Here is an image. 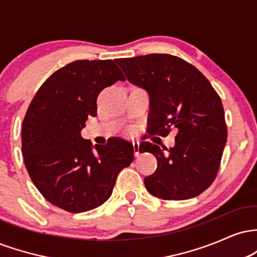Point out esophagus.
<instances>
[{
    "instance_id": "1",
    "label": "esophagus",
    "mask_w": 257,
    "mask_h": 257,
    "mask_svg": "<svg viewBox=\"0 0 257 257\" xmlns=\"http://www.w3.org/2000/svg\"><path fill=\"white\" fill-rule=\"evenodd\" d=\"M133 149H134L135 157H139V156H140V144H139L138 141L133 143Z\"/></svg>"
}]
</instances>
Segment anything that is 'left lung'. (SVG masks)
Masks as SVG:
<instances>
[{
    "label": "left lung",
    "mask_w": 257,
    "mask_h": 257,
    "mask_svg": "<svg viewBox=\"0 0 257 257\" xmlns=\"http://www.w3.org/2000/svg\"><path fill=\"white\" fill-rule=\"evenodd\" d=\"M116 63L131 83L149 93L150 134L178 132L170 149L141 143L140 152H151L158 163L144 180L146 190L166 200L204 192L216 178L227 141L219 94L198 69L175 55L149 54Z\"/></svg>",
    "instance_id": "obj_1"
}]
</instances>
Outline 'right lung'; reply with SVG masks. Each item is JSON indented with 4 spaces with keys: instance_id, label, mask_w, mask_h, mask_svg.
I'll return each mask as SVG.
<instances>
[{
    "instance_id": "obj_1",
    "label": "right lung",
    "mask_w": 257,
    "mask_h": 257,
    "mask_svg": "<svg viewBox=\"0 0 257 257\" xmlns=\"http://www.w3.org/2000/svg\"><path fill=\"white\" fill-rule=\"evenodd\" d=\"M114 61L76 60L59 69L37 90L23 122L22 152L32 182L70 213L104 204L119 172L134 159L133 145L123 139L93 150L81 137L88 117L98 113L100 91L125 81Z\"/></svg>"
}]
</instances>
